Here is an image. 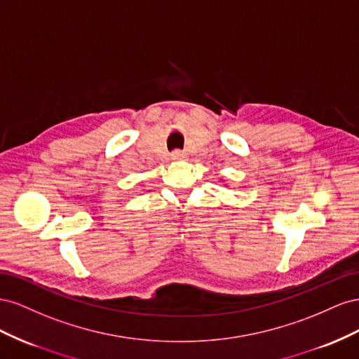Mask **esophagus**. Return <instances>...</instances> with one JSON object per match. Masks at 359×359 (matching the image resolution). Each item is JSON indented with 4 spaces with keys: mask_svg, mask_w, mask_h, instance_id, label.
Wrapping results in <instances>:
<instances>
[{
    "mask_svg": "<svg viewBox=\"0 0 359 359\" xmlns=\"http://www.w3.org/2000/svg\"><path fill=\"white\" fill-rule=\"evenodd\" d=\"M171 159L172 161H185L187 159V153H183L180 150H174L171 153Z\"/></svg>",
    "mask_w": 359,
    "mask_h": 359,
    "instance_id": "obj_1",
    "label": "esophagus"
}]
</instances>
